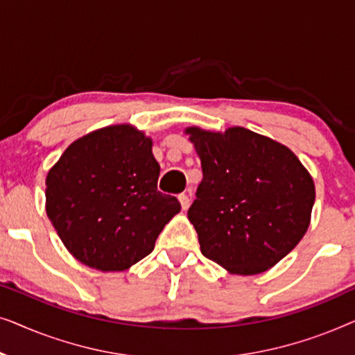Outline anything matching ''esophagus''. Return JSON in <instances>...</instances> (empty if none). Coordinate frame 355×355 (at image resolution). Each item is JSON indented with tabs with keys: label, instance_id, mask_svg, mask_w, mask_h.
<instances>
[{
	"label": "esophagus",
	"instance_id": "34e87169",
	"mask_svg": "<svg viewBox=\"0 0 355 355\" xmlns=\"http://www.w3.org/2000/svg\"><path fill=\"white\" fill-rule=\"evenodd\" d=\"M178 198H179V202H181V207H182V210L186 211L187 208H189V205H191V198H189L187 193H181V196H179Z\"/></svg>",
	"mask_w": 355,
	"mask_h": 355
}]
</instances>
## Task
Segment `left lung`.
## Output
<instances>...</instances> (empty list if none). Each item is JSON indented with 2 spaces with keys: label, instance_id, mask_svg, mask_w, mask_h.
<instances>
[{
  "label": "left lung",
  "instance_id": "left-lung-1",
  "mask_svg": "<svg viewBox=\"0 0 355 355\" xmlns=\"http://www.w3.org/2000/svg\"><path fill=\"white\" fill-rule=\"evenodd\" d=\"M203 179L187 218L202 254L232 275L273 268L309 230L315 184L286 145L245 128L184 130Z\"/></svg>",
  "mask_w": 355,
  "mask_h": 355
}]
</instances>
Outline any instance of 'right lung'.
Returning <instances> with one entry per match:
<instances>
[{"label":"right lung","instance_id":"right-lung-1","mask_svg":"<svg viewBox=\"0 0 355 355\" xmlns=\"http://www.w3.org/2000/svg\"><path fill=\"white\" fill-rule=\"evenodd\" d=\"M152 147L134 125H106L74 140L48 171L46 215L80 263L103 273L129 270L181 211L176 197L158 192Z\"/></svg>","mask_w":355,"mask_h":355}]
</instances>
